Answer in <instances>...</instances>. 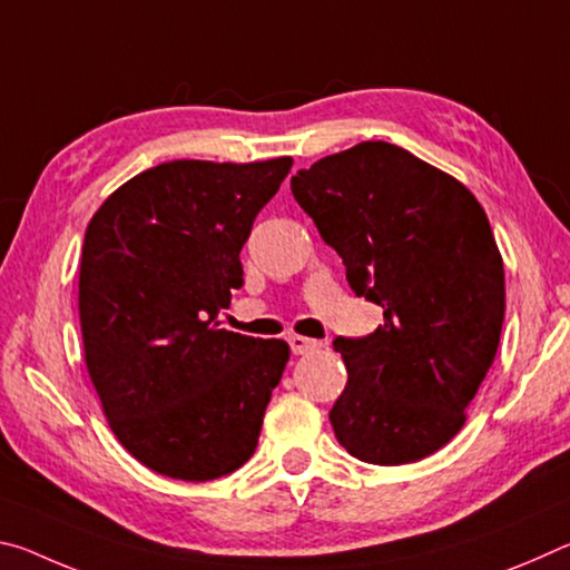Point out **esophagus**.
Masks as SVG:
<instances>
[{
  "mask_svg": "<svg viewBox=\"0 0 570 570\" xmlns=\"http://www.w3.org/2000/svg\"><path fill=\"white\" fill-rule=\"evenodd\" d=\"M288 346H292L294 354H308L320 346V342L308 340V336H302V334H294V336H288Z\"/></svg>",
  "mask_w": 570,
  "mask_h": 570,
  "instance_id": "34e87169",
  "label": "esophagus"
}]
</instances>
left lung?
Returning <instances> with one entry per match:
<instances>
[{"instance_id":"left-lung-1","label":"left lung","mask_w":570,"mask_h":570,"mask_svg":"<svg viewBox=\"0 0 570 570\" xmlns=\"http://www.w3.org/2000/svg\"><path fill=\"white\" fill-rule=\"evenodd\" d=\"M292 193L352 292L384 308L372 334L334 340L350 374L330 412L336 440L372 465L432 455L465 424L503 330V258L485 210L460 180L384 140L298 170Z\"/></svg>"}]
</instances>
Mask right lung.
<instances>
[{
    "label": "right lung",
    "instance_id": "obj_1",
    "mask_svg": "<svg viewBox=\"0 0 570 570\" xmlns=\"http://www.w3.org/2000/svg\"><path fill=\"white\" fill-rule=\"evenodd\" d=\"M292 163H160L85 230V362L115 438L160 475L216 480L258 445L288 344L216 320L244 284L238 254L254 218Z\"/></svg>",
    "mask_w": 570,
    "mask_h": 570
}]
</instances>
